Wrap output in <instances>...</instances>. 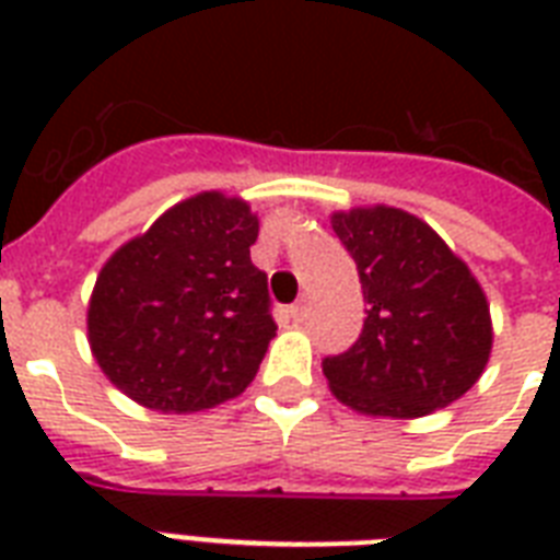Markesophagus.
Returning a JSON list of instances; mask_svg holds the SVG:
<instances>
[{"label":"esophagus","mask_w":560,"mask_h":560,"mask_svg":"<svg viewBox=\"0 0 560 560\" xmlns=\"http://www.w3.org/2000/svg\"><path fill=\"white\" fill-rule=\"evenodd\" d=\"M305 311H307V307L302 305V302H299V305L290 307L288 316H290V319H293V323H302V319H305Z\"/></svg>","instance_id":"34e87169"}]
</instances>
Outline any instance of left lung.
<instances>
[{"label": "left lung", "mask_w": 560, "mask_h": 560, "mask_svg": "<svg viewBox=\"0 0 560 560\" xmlns=\"http://www.w3.org/2000/svg\"><path fill=\"white\" fill-rule=\"evenodd\" d=\"M369 305L360 340L325 358L334 398L360 416L421 418L482 377L494 346L488 299L430 223L395 206L334 211Z\"/></svg>", "instance_id": "1"}]
</instances>
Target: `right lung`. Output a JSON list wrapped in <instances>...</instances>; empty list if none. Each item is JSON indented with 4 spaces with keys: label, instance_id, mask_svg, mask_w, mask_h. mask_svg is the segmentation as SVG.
<instances>
[{
    "label": "right lung",
    "instance_id": "add662e5",
    "mask_svg": "<svg viewBox=\"0 0 560 560\" xmlns=\"http://www.w3.org/2000/svg\"><path fill=\"white\" fill-rule=\"evenodd\" d=\"M258 214L200 191L101 267L86 337L107 381L156 412H202L253 383L276 337L267 276L249 258Z\"/></svg>",
    "mask_w": 560,
    "mask_h": 560
}]
</instances>
